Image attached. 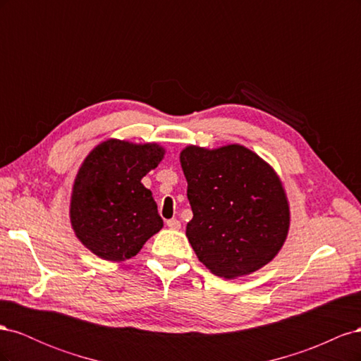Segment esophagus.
I'll list each match as a JSON object with an SVG mask.
<instances>
[{"label": "esophagus", "mask_w": 361, "mask_h": 361, "mask_svg": "<svg viewBox=\"0 0 361 361\" xmlns=\"http://www.w3.org/2000/svg\"><path fill=\"white\" fill-rule=\"evenodd\" d=\"M167 227L171 228V231H179L180 228V221L176 220V218H171V220H167Z\"/></svg>", "instance_id": "obj_1"}]
</instances>
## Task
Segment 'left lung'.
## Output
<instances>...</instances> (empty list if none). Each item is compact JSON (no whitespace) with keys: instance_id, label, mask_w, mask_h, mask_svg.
Masks as SVG:
<instances>
[{"instance_id":"obj_1","label":"left lung","mask_w":361,"mask_h":361,"mask_svg":"<svg viewBox=\"0 0 361 361\" xmlns=\"http://www.w3.org/2000/svg\"><path fill=\"white\" fill-rule=\"evenodd\" d=\"M180 164L192 209L187 236L202 264L235 279L274 259L289 228L286 194L274 170L239 145L190 146Z\"/></svg>"}]
</instances>
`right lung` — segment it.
Returning <instances> with one entry per match:
<instances>
[{"label":"right lung","instance_id":"right-lung-1","mask_svg":"<svg viewBox=\"0 0 361 361\" xmlns=\"http://www.w3.org/2000/svg\"><path fill=\"white\" fill-rule=\"evenodd\" d=\"M162 157L158 145L108 140L85 158L73 185L71 223L96 256L130 259L161 231L157 203L141 179Z\"/></svg>","mask_w":361,"mask_h":361}]
</instances>
